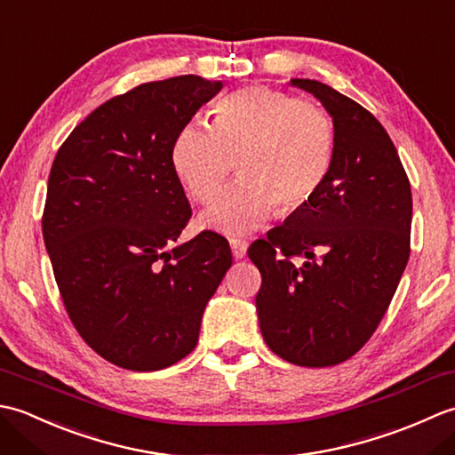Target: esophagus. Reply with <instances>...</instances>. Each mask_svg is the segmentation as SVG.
Segmentation results:
<instances>
[{
	"instance_id": "34e87169",
	"label": "esophagus",
	"mask_w": 455,
	"mask_h": 455,
	"mask_svg": "<svg viewBox=\"0 0 455 455\" xmlns=\"http://www.w3.org/2000/svg\"><path fill=\"white\" fill-rule=\"evenodd\" d=\"M228 244H230V250H233V256H235L236 259L244 258L246 250H248V243H246V240H243V238H230Z\"/></svg>"
}]
</instances>
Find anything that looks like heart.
<instances>
[{
  "label": "heart",
  "instance_id": "1",
  "mask_svg": "<svg viewBox=\"0 0 455 455\" xmlns=\"http://www.w3.org/2000/svg\"><path fill=\"white\" fill-rule=\"evenodd\" d=\"M334 124L313 101L250 85L222 98L212 123L183 127L172 166L188 196L207 205L235 166L240 178L220 193L201 222L227 235L250 233L277 207L289 215L321 189L334 158Z\"/></svg>",
  "mask_w": 455,
  "mask_h": 455
}]
</instances>
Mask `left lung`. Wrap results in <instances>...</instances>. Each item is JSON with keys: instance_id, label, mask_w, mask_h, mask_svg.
Returning a JSON list of instances; mask_svg holds the SVG:
<instances>
[{"instance_id": "obj_1", "label": "left lung", "mask_w": 455, "mask_h": 455, "mask_svg": "<svg viewBox=\"0 0 455 455\" xmlns=\"http://www.w3.org/2000/svg\"><path fill=\"white\" fill-rule=\"evenodd\" d=\"M334 123V158L313 199L256 240V295L269 350L303 367L346 362L389 308L411 254V181L387 131L316 80H291ZM298 259L295 260L294 258Z\"/></svg>"}]
</instances>
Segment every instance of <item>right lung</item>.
<instances>
[{
  "instance_id": "1",
  "label": "right lung",
  "mask_w": 455,
  "mask_h": 455,
  "mask_svg": "<svg viewBox=\"0 0 455 455\" xmlns=\"http://www.w3.org/2000/svg\"><path fill=\"white\" fill-rule=\"evenodd\" d=\"M220 88L191 74L140 84L90 113L52 162L43 238L58 291L85 344L123 370L186 357L233 264L211 230L172 248L191 219L173 140Z\"/></svg>"
}]
</instances>
